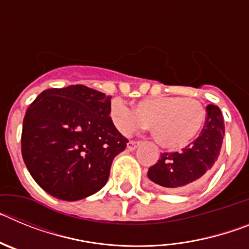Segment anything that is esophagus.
Here are the masks:
<instances>
[{
    "label": "esophagus",
    "instance_id": "esophagus-1",
    "mask_svg": "<svg viewBox=\"0 0 249 249\" xmlns=\"http://www.w3.org/2000/svg\"><path fill=\"white\" fill-rule=\"evenodd\" d=\"M138 146H140V142H138V141H129L128 143H127V148H128L129 151H133V149L137 148Z\"/></svg>",
    "mask_w": 249,
    "mask_h": 249
}]
</instances>
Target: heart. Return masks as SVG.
<instances>
[{"instance_id": "b5f03b06", "label": "heart", "mask_w": 249, "mask_h": 249, "mask_svg": "<svg viewBox=\"0 0 249 249\" xmlns=\"http://www.w3.org/2000/svg\"><path fill=\"white\" fill-rule=\"evenodd\" d=\"M109 114L123 135H131L144 126L151 127L155 140L168 149H179L192 143L203 129L207 117L201 101L179 96L142 100L135 109L122 101L114 100Z\"/></svg>"}]
</instances>
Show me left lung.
<instances>
[{"instance_id": "1", "label": "left lung", "mask_w": 249, "mask_h": 249, "mask_svg": "<svg viewBox=\"0 0 249 249\" xmlns=\"http://www.w3.org/2000/svg\"><path fill=\"white\" fill-rule=\"evenodd\" d=\"M207 117L199 136L181 152L160 153L157 163L149 167L148 178L167 191L182 192L203 183L214 169L224 136L221 109L207 106Z\"/></svg>"}]
</instances>
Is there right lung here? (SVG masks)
<instances>
[{
	"label": "right lung",
	"mask_w": 249,
	"mask_h": 249,
	"mask_svg": "<svg viewBox=\"0 0 249 249\" xmlns=\"http://www.w3.org/2000/svg\"><path fill=\"white\" fill-rule=\"evenodd\" d=\"M111 96L83 85L50 89L23 118L22 157L48 195L86 198L107 183L112 160L127 146L109 117Z\"/></svg>",
	"instance_id": "right-lung-1"
}]
</instances>
